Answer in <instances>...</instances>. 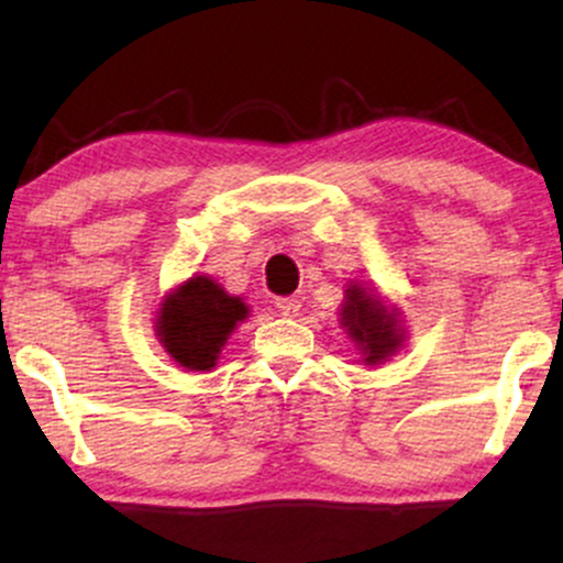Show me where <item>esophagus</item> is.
<instances>
[{"label": "esophagus", "mask_w": 563, "mask_h": 563, "mask_svg": "<svg viewBox=\"0 0 563 563\" xmlns=\"http://www.w3.org/2000/svg\"><path fill=\"white\" fill-rule=\"evenodd\" d=\"M275 307H277V312L283 314V318H299L301 299H299V296H286V299H277Z\"/></svg>", "instance_id": "1"}]
</instances>
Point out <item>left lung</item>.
I'll list each match as a JSON object with an SVG mask.
<instances>
[{
	"mask_svg": "<svg viewBox=\"0 0 563 563\" xmlns=\"http://www.w3.org/2000/svg\"><path fill=\"white\" fill-rule=\"evenodd\" d=\"M341 328L367 367L384 365L405 346L407 328L402 309L378 294L376 286L352 280L339 309Z\"/></svg>",
	"mask_w": 563,
	"mask_h": 563,
	"instance_id": "obj_1",
	"label": "left lung"
}]
</instances>
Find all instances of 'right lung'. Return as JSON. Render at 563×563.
I'll return each mask as SVG.
<instances>
[{"label":"right lung","mask_w":563,"mask_h":563,"mask_svg":"<svg viewBox=\"0 0 563 563\" xmlns=\"http://www.w3.org/2000/svg\"><path fill=\"white\" fill-rule=\"evenodd\" d=\"M249 303L232 296L209 275H190L161 299L156 312L158 344L187 373L214 371L219 354L249 318Z\"/></svg>","instance_id":"right-lung-1"}]
</instances>
